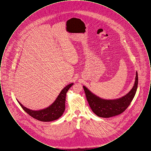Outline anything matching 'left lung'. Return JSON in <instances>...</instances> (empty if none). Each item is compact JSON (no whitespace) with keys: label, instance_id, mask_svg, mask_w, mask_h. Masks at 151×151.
I'll use <instances>...</instances> for the list:
<instances>
[{"label":"left lung","instance_id":"8db88e82","mask_svg":"<svg viewBox=\"0 0 151 151\" xmlns=\"http://www.w3.org/2000/svg\"><path fill=\"white\" fill-rule=\"evenodd\" d=\"M137 84L138 76L137 72L134 86L129 93L122 98L112 100L100 99L92 93L86 86H83V88L88 104L94 114L100 117L109 118L121 114L128 108L136 93Z\"/></svg>","mask_w":151,"mask_h":151}]
</instances>
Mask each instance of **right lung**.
I'll return each instance as SVG.
<instances>
[{
	"label": "right lung",
	"mask_w": 151,
	"mask_h": 151,
	"mask_svg": "<svg viewBox=\"0 0 151 151\" xmlns=\"http://www.w3.org/2000/svg\"><path fill=\"white\" fill-rule=\"evenodd\" d=\"M71 83L65 87L58 95L56 100L50 106L40 110H32L24 107L18 101L22 109L33 118L42 122H50L58 119L63 114L65 110V101L66 93L68 89L71 87Z\"/></svg>",
	"instance_id": "right-lung-1"
}]
</instances>
